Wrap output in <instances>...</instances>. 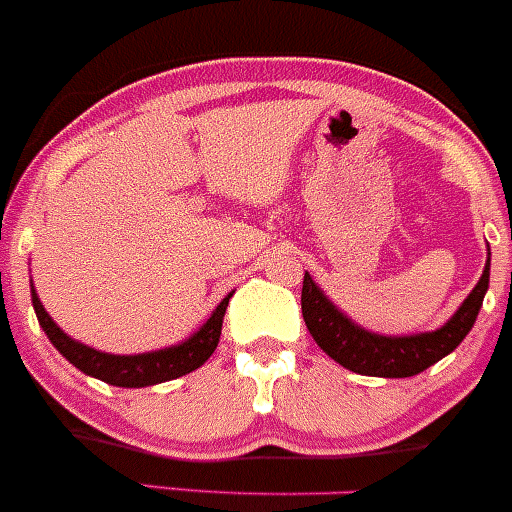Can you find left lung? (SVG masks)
I'll list each match as a JSON object with an SVG mask.
<instances>
[{"label": "left lung", "mask_w": 512, "mask_h": 512, "mask_svg": "<svg viewBox=\"0 0 512 512\" xmlns=\"http://www.w3.org/2000/svg\"><path fill=\"white\" fill-rule=\"evenodd\" d=\"M488 282L490 252L488 265H485L478 285L473 287L468 300L458 307V312L440 330L410 337H382L352 325L342 312L335 310V305L322 295L320 287L305 272V280H302V317H305L307 330L315 337L317 345L347 370L372 377H410L428 370L430 365L443 360L445 355H450L463 342L470 327L475 325L480 307H483Z\"/></svg>", "instance_id": "8db88e82"}]
</instances>
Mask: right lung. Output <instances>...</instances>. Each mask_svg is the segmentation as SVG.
Returning a JSON list of instances; mask_svg holds the SVG:
<instances>
[{
    "mask_svg": "<svg viewBox=\"0 0 512 512\" xmlns=\"http://www.w3.org/2000/svg\"><path fill=\"white\" fill-rule=\"evenodd\" d=\"M232 295H227L225 300L217 305V310L212 312L210 320L190 337L182 345L167 347V350L157 352H145V355H107V352H99L94 347L82 345V342L72 340L69 335H64L57 325H54L52 317L47 315L44 305L39 302L37 292L32 287V305L37 312V320L42 325V330L47 332V337L52 340V345L72 362L74 367H79L87 375L97 377V380L109 382V385H117V388H147V385H157V382L175 380V377L187 375V372L197 370L200 365H205L207 357L215 352L217 342H220L222 332V320H225L227 302Z\"/></svg>",
    "mask_w": 512,
    "mask_h": 512,
    "instance_id": "obj_1",
    "label": "right lung"
}]
</instances>
